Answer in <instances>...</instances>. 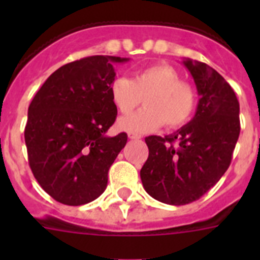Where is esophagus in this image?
I'll return each mask as SVG.
<instances>
[{
  "mask_svg": "<svg viewBox=\"0 0 260 260\" xmlns=\"http://www.w3.org/2000/svg\"><path fill=\"white\" fill-rule=\"evenodd\" d=\"M128 138L132 139V140H138V139H140L142 136H140V135H138V134H134V132H129V134H128Z\"/></svg>",
  "mask_w": 260,
  "mask_h": 260,
  "instance_id": "esophagus-1",
  "label": "esophagus"
}]
</instances>
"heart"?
Masks as SVG:
<instances>
[{
  "mask_svg": "<svg viewBox=\"0 0 260 260\" xmlns=\"http://www.w3.org/2000/svg\"><path fill=\"white\" fill-rule=\"evenodd\" d=\"M113 105L128 116L142 104L146 108L131 117L121 118L118 128L134 132H151L163 124L167 128L185 125L196 110V91L174 67L158 63L135 73L134 78L117 77L110 85Z\"/></svg>",
  "mask_w": 260,
  "mask_h": 260,
  "instance_id": "1",
  "label": "heart"
}]
</instances>
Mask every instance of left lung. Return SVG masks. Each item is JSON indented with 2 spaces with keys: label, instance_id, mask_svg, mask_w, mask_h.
<instances>
[{
  "label": "left lung",
  "instance_id": "1",
  "mask_svg": "<svg viewBox=\"0 0 260 260\" xmlns=\"http://www.w3.org/2000/svg\"><path fill=\"white\" fill-rule=\"evenodd\" d=\"M182 63L200 95L196 114L174 134L146 138L150 154L140 170L147 193L169 205L190 204L213 187L228 170L240 134V106L230 83L206 63Z\"/></svg>",
  "mask_w": 260,
  "mask_h": 260
}]
</instances>
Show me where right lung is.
<instances>
[{"label": "right lung", "instance_id": "right-lung-1", "mask_svg": "<svg viewBox=\"0 0 260 260\" xmlns=\"http://www.w3.org/2000/svg\"><path fill=\"white\" fill-rule=\"evenodd\" d=\"M128 58L95 55L52 73L28 108L25 144L30 170L44 191L64 205L94 201L126 144V134L108 136L117 108L110 98L114 63Z\"/></svg>", "mask_w": 260, "mask_h": 260}]
</instances>
